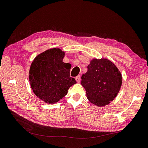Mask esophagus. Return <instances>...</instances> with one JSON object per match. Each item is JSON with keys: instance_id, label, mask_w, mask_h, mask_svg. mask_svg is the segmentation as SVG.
<instances>
[{"instance_id": "34e87169", "label": "esophagus", "mask_w": 148, "mask_h": 148, "mask_svg": "<svg viewBox=\"0 0 148 148\" xmlns=\"http://www.w3.org/2000/svg\"><path fill=\"white\" fill-rule=\"evenodd\" d=\"M75 80L77 83H80L81 81V77H80V75H78L77 76L75 77Z\"/></svg>"}]
</instances>
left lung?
<instances>
[{
    "mask_svg": "<svg viewBox=\"0 0 148 148\" xmlns=\"http://www.w3.org/2000/svg\"><path fill=\"white\" fill-rule=\"evenodd\" d=\"M122 83L120 71L106 59H94L82 76L81 84L89 101L98 106L108 105L118 94Z\"/></svg>",
    "mask_w": 148,
    "mask_h": 148,
    "instance_id": "8db88e82",
    "label": "left lung"
}]
</instances>
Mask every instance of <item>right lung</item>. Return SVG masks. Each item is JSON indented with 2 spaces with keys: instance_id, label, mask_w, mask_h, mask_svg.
Wrapping results in <instances>:
<instances>
[{
  "instance_id": "1",
  "label": "right lung",
  "mask_w": 148,
  "mask_h": 148,
  "mask_svg": "<svg viewBox=\"0 0 148 148\" xmlns=\"http://www.w3.org/2000/svg\"><path fill=\"white\" fill-rule=\"evenodd\" d=\"M64 56L60 49H49L36 57L31 65V87L37 97L47 103L59 101L76 83L70 77L69 64L63 62Z\"/></svg>"
}]
</instances>
